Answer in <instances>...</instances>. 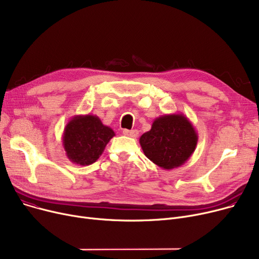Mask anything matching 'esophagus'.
<instances>
[{"instance_id": "esophagus-1", "label": "esophagus", "mask_w": 259, "mask_h": 259, "mask_svg": "<svg viewBox=\"0 0 259 259\" xmlns=\"http://www.w3.org/2000/svg\"><path fill=\"white\" fill-rule=\"evenodd\" d=\"M122 133H124L125 135H127V137H130V138H138V135H139V131L138 130H128V129H125V130H122Z\"/></svg>"}]
</instances>
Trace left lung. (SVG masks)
Instances as JSON below:
<instances>
[{
	"label": "left lung",
	"instance_id": "obj_1",
	"mask_svg": "<svg viewBox=\"0 0 259 259\" xmlns=\"http://www.w3.org/2000/svg\"><path fill=\"white\" fill-rule=\"evenodd\" d=\"M197 141L194 126L183 113L156 117L140 138L144 154L165 170L183 166L195 151Z\"/></svg>",
	"mask_w": 259,
	"mask_h": 259
}]
</instances>
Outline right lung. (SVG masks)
<instances>
[{"label": "right lung", "mask_w": 259, "mask_h": 259, "mask_svg": "<svg viewBox=\"0 0 259 259\" xmlns=\"http://www.w3.org/2000/svg\"><path fill=\"white\" fill-rule=\"evenodd\" d=\"M114 135V131L104 125L97 115H74L67 122L62 142L70 161L88 166L100 158Z\"/></svg>", "instance_id": "add662e5"}]
</instances>
